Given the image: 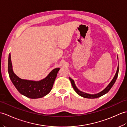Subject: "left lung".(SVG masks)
Listing matches in <instances>:
<instances>
[{
    "instance_id": "obj_1",
    "label": "left lung",
    "mask_w": 127,
    "mask_h": 127,
    "mask_svg": "<svg viewBox=\"0 0 127 127\" xmlns=\"http://www.w3.org/2000/svg\"><path fill=\"white\" fill-rule=\"evenodd\" d=\"M117 58H118V57H117ZM119 66H118L116 72V74H115V75L113 79H112V81L110 82V83L109 84L108 86L106 87L103 90H102V91H101V92L98 93V94H94V95H92V94H89L85 93L82 92V91H80L79 89H78V88L77 87H76L74 81H73V79L71 78L70 77H69V79H70V81H71V83L72 86L73 88V89L75 90V91H76V93L78 94L79 96H81L83 97H84V98H98V97H101L103 95H104V94L108 93V91L110 90V89L112 88V87H113V85L114 84L115 82L116 81V79H117V76H118V74H119Z\"/></svg>"
}]
</instances>
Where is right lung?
I'll return each mask as SVG.
<instances>
[{
  "label": "right lung",
  "mask_w": 127,
  "mask_h": 127,
  "mask_svg": "<svg viewBox=\"0 0 127 127\" xmlns=\"http://www.w3.org/2000/svg\"><path fill=\"white\" fill-rule=\"evenodd\" d=\"M60 68L52 70L46 77L39 81L26 80L20 78L13 72L10 53L8 60V72L12 83L23 95L30 98H41L51 90L57 73Z\"/></svg>",
  "instance_id": "obj_1"
}]
</instances>
